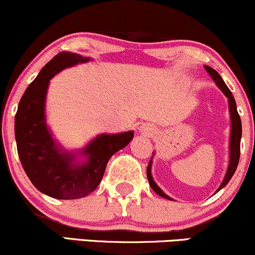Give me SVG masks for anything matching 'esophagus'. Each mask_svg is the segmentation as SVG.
<instances>
[{"label": "esophagus", "instance_id": "obj_1", "mask_svg": "<svg viewBox=\"0 0 255 255\" xmlns=\"http://www.w3.org/2000/svg\"><path fill=\"white\" fill-rule=\"evenodd\" d=\"M147 130H148V129H146V128H143V129H142V131H145V133L147 134V133H148V131H147Z\"/></svg>", "mask_w": 255, "mask_h": 255}]
</instances>
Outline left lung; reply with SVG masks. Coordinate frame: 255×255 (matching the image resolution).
Segmentation results:
<instances>
[{
  "label": "left lung",
  "instance_id": "left-lung-1",
  "mask_svg": "<svg viewBox=\"0 0 255 255\" xmlns=\"http://www.w3.org/2000/svg\"><path fill=\"white\" fill-rule=\"evenodd\" d=\"M204 69L207 70V72L209 73L210 77L213 78V81L215 82V84L220 88V90L225 94V96L228 98V106H229V114H231V137H229V162H228V168H227V172L225 174V178H223L222 183L219 186V189L216 190V192H219L221 189H223L228 184L229 180L232 179L233 174L235 173L236 167H238L239 159H240V141H241V135H242V127H241V119L239 116L238 109H236V102L234 100V96H233L232 91L229 90L228 87L226 85V83L223 82V79L219 75V72L216 70H214L213 67L210 66H204ZM154 154V152H153ZM152 159L149 161L148 167H147V178H148V182L151 188L154 190L155 192L161 197L170 199V201H173V198H171L170 196L165 194L162 190L157 185V183L154 182L152 177Z\"/></svg>",
  "mask_w": 255,
  "mask_h": 255
}]
</instances>
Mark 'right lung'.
<instances>
[{
	"label": "right lung",
	"mask_w": 255,
	"mask_h": 255,
	"mask_svg": "<svg viewBox=\"0 0 255 255\" xmlns=\"http://www.w3.org/2000/svg\"><path fill=\"white\" fill-rule=\"evenodd\" d=\"M90 60L72 52L58 53L26 89L15 115V140L24 172L40 192L53 198L77 199L91 194L102 180L112 155L134 136L133 130L102 133L72 152L53 137L46 122L50 81L64 69Z\"/></svg>",
	"instance_id": "obj_1"
}]
</instances>
